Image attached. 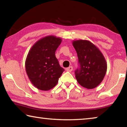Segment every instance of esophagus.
<instances>
[{
    "label": "esophagus",
    "mask_w": 127,
    "mask_h": 127,
    "mask_svg": "<svg viewBox=\"0 0 127 127\" xmlns=\"http://www.w3.org/2000/svg\"><path fill=\"white\" fill-rule=\"evenodd\" d=\"M66 71H68V72H72V70H73V66H69L68 68H66Z\"/></svg>",
    "instance_id": "esophagus-1"
}]
</instances>
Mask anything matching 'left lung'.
<instances>
[{
  "mask_svg": "<svg viewBox=\"0 0 127 127\" xmlns=\"http://www.w3.org/2000/svg\"><path fill=\"white\" fill-rule=\"evenodd\" d=\"M72 44L79 64V67L75 70L77 81L83 87L94 89L100 85L106 74V60L99 49L89 41L76 40Z\"/></svg>",
  "mask_w": 127,
  "mask_h": 127,
  "instance_id": "8db88e82",
  "label": "left lung"
}]
</instances>
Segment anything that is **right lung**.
I'll return each instance as SVG.
<instances>
[{"instance_id":"right-lung-1","label":"right lung","mask_w":127,"mask_h":127,"mask_svg":"<svg viewBox=\"0 0 127 127\" xmlns=\"http://www.w3.org/2000/svg\"><path fill=\"white\" fill-rule=\"evenodd\" d=\"M61 42L60 37L46 36L36 42L28 53L26 70L30 81L38 90L53 89L64 71L55 55Z\"/></svg>"}]
</instances>
